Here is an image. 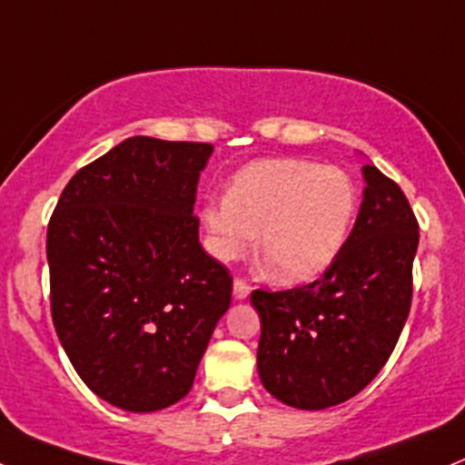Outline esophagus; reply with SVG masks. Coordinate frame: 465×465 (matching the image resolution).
<instances>
[{
  "label": "esophagus",
  "mask_w": 465,
  "mask_h": 465,
  "mask_svg": "<svg viewBox=\"0 0 465 465\" xmlns=\"http://www.w3.org/2000/svg\"><path fill=\"white\" fill-rule=\"evenodd\" d=\"M249 293H252V287L244 280H233V298L244 300Z\"/></svg>",
  "instance_id": "obj_1"
}]
</instances>
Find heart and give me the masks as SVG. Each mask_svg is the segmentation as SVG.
<instances>
[{
    "mask_svg": "<svg viewBox=\"0 0 465 465\" xmlns=\"http://www.w3.org/2000/svg\"><path fill=\"white\" fill-rule=\"evenodd\" d=\"M355 185L338 167L273 158L233 176L227 198L201 209L207 249L218 260L242 258L256 242L278 282H307L338 258L355 216Z\"/></svg>",
    "mask_w": 465,
    "mask_h": 465,
    "instance_id": "heart-1",
    "label": "heart"
}]
</instances>
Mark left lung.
<instances>
[{
  "instance_id": "8db88e82",
  "label": "left lung",
  "mask_w": 465,
  "mask_h": 465,
  "mask_svg": "<svg viewBox=\"0 0 465 465\" xmlns=\"http://www.w3.org/2000/svg\"><path fill=\"white\" fill-rule=\"evenodd\" d=\"M364 201L322 278L287 291L256 289L258 373L275 400L302 411L341 404L375 380L412 302L420 224L406 193L364 165Z\"/></svg>"
}]
</instances>
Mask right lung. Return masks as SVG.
Segmentation results:
<instances>
[{"label": "right lung", "instance_id": "1", "mask_svg": "<svg viewBox=\"0 0 465 465\" xmlns=\"http://www.w3.org/2000/svg\"><path fill=\"white\" fill-rule=\"evenodd\" d=\"M209 143L132 136L70 178L48 223L50 313L92 392L132 412L176 404L196 377L232 275L198 242Z\"/></svg>", "mask_w": 465, "mask_h": 465}]
</instances>
